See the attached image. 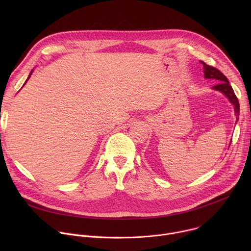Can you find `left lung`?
Wrapping results in <instances>:
<instances>
[{
  "label": "left lung",
  "instance_id": "8db88e82",
  "mask_svg": "<svg viewBox=\"0 0 251 251\" xmlns=\"http://www.w3.org/2000/svg\"><path fill=\"white\" fill-rule=\"evenodd\" d=\"M200 62L202 64V67H203L204 77L208 78V79H217L219 81V83L216 84V85H213L212 88L223 92L229 99V101L234 106V112H235V115H236V119H238L239 102H238V99H237L231 85L229 84L226 76H225L224 74L221 73V71L218 68L213 67L211 65H208L203 61H200Z\"/></svg>",
  "mask_w": 251,
  "mask_h": 251
}]
</instances>
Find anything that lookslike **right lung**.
<instances>
[{
	"label": "right lung",
	"instance_id": "1",
	"mask_svg": "<svg viewBox=\"0 0 251 251\" xmlns=\"http://www.w3.org/2000/svg\"><path fill=\"white\" fill-rule=\"evenodd\" d=\"M31 73H32V71H31ZM31 73H30V74H29V75H28V78H29V77H30V75H31ZM26 81H27V79H26ZM26 81H25V82H26Z\"/></svg>",
	"mask_w": 251,
	"mask_h": 251
}]
</instances>
